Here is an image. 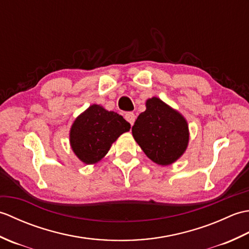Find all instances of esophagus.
I'll list each match as a JSON object with an SVG mask.
<instances>
[{"label":"esophagus","mask_w":249,"mask_h":249,"mask_svg":"<svg viewBox=\"0 0 249 249\" xmlns=\"http://www.w3.org/2000/svg\"><path fill=\"white\" fill-rule=\"evenodd\" d=\"M125 120L127 121L131 126H133L134 123H135V121H136V115L133 112H127L125 114Z\"/></svg>","instance_id":"34e87169"}]
</instances>
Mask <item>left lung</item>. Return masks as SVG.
<instances>
[{"label":"left lung","instance_id":"left-lung-1","mask_svg":"<svg viewBox=\"0 0 249 249\" xmlns=\"http://www.w3.org/2000/svg\"><path fill=\"white\" fill-rule=\"evenodd\" d=\"M146 110L131 128L137 143L157 165H171L186 151L188 125L184 116L157 97L146 100Z\"/></svg>","mask_w":249,"mask_h":249}]
</instances>
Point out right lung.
Returning a JSON list of instances; mask_svg holds the SVG:
<instances>
[{
  "mask_svg": "<svg viewBox=\"0 0 249 249\" xmlns=\"http://www.w3.org/2000/svg\"><path fill=\"white\" fill-rule=\"evenodd\" d=\"M130 129L123 116L92 105L73 122L70 133L71 146L87 165L102 160L119 137Z\"/></svg>",
  "mask_w": 249,
  "mask_h": 249,
  "instance_id": "right-lung-1",
  "label": "right lung"
}]
</instances>
